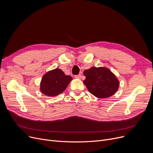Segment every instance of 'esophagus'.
I'll use <instances>...</instances> for the list:
<instances>
[{"mask_svg":"<svg viewBox=\"0 0 153 153\" xmlns=\"http://www.w3.org/2000/svg\"><path fill=\"white\" fill-rule=\"evenodd\" d=\"M81 77H82L81 74H78V75L75 76V78H76V79H79L81 78Z\"/></svg>","mask_w":153,"mask_h":153,"instance_id":"esophagus-1","label":"esophagus"}]
</instances>
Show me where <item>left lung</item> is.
Wrapping results in <instances>:
<instances>
[{"label": "left lung", "instance_id": "obj_1", "mask_svg": "<svg viewBox=\"0 0 153 153\" xmlns=\"http://www.w3.org/2000/svg\"><path fill=\"white\" fill-rule=\"evenodd\" d=\"M84 83L88 91L96 97L105 99L113 95L119 87L115 75L107 68L92 67L84 71Z\"/></svg>", "mask_w": 153, "mask_h": 153}]
</instances>
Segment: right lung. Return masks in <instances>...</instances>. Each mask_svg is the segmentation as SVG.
Segmentation results:
<instances>
[{
  "mask_svg": "<svg viewBox=\"0 0 153 153\" xmlns=\"http://www.w3.org/2000/svg\"><path fill=\"white\" fill-rule=\"evenodd\" d=\"M72 77L66 75L58 68L48 71L43 76L40 83V91L50 97L56 96L66 90Z\"/></svg>",
  "mask_w": 153,
  "mask_h": 153,
  "instance_id": "1",
  "label": "right lung"
}]
</instances>
